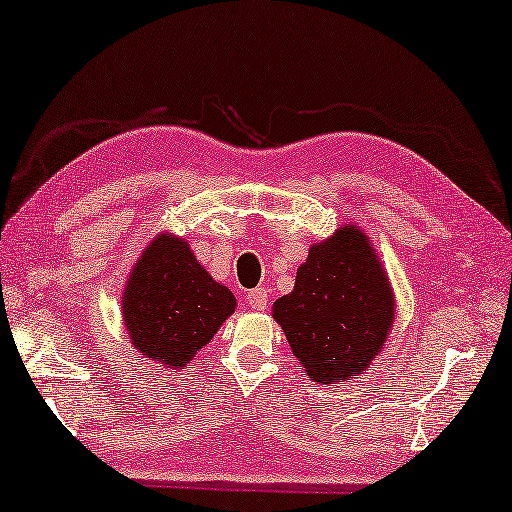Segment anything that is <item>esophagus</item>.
I'll return each instance as SVG.
<instances>
[{
	"label": "esophagus",
	"mask_w": 512,
	"mask_h": 512,
	"mask_svg": "<svg viewBox=\"0 0 512 512\" xmlns=\"http://www.w3.org/2000/svg\"><path fill=\"white\" fill-rule=\"evenodd\" d=\"M245 302L249 304V308H254V310H265V308H267V304H269V291L265 289V286H258V289H254V291H249V293H247Z\"/></svg>",
	"instance_id": "obj_1"
}]
</instances>
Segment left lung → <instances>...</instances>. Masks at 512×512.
Masks as SVG:
<instances>
[{
    "label": "left lung",
    "mask_w": 512,
    "mask_h": 512,
    "mask_svg": "<svg viewBox=\"0 0 512 512\" xmlns=\"http://www.w3.org/2000/svg\"><path fill=\"white\" fill-rule=\"evenodd\" d=\"M393 293L365 232L345 226L313 245L293 293L273 304L293 354L315 382L365 371L393 326Z\"/></svg>",
    "instance_id": "left-lung-1"
}]
</instances>
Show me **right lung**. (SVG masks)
I'll return each instance as SVG.
<instances>
[{
    "mask_svg": "<svg viewBox=\"0 0 512 512\" xmlns=\"http://www.w3.org/2000/svg\"><path fill=\"white\" fill-rule=\"evenodd\" d=\"M234 306L232 291L208 276L186 241L158 236L132 271L123 321L145 358L182 369L213 339Z\"/></svg>",
    "mask_w": 512,
    "mask_h": 512,
    "instance_id": "add662e5",
    "label": "right lung"
}]
</instances>
